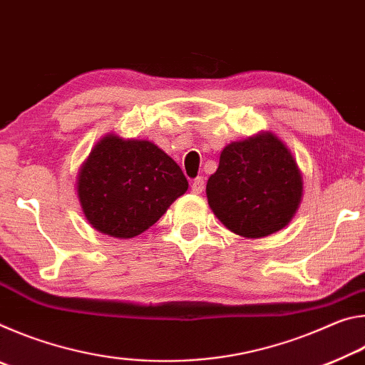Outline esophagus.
<instances>
[{
    "instance_id": "34e87169",
    "label": "esophagus",
    "mask_w": 365,
    "mask_h": 365,
    "mask_svg": "<svg viewBox=\"0 0 365 365\" xmlns=\"http://www.w3.org/2000/svg\"><path fill=\"white\" fill-rule=\"evenodd\" d=\"M205 190V178L202 177H196L193 182H191V191L196 195H200L201 191Z\"/></svg>"
}]
</instances>
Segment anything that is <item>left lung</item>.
<instances>
[{"instance_id": "8db88e82", "label": "left lung", "mask_w": 365, "mask_h": 365, "mask_svg": "<svg viewBox=\"0 0 365 365\" xmlns=\"http://www.w3.org/2000/svg\"><path fill=\"white\" fill-rule=\"evenodd\" d=\"M206 195L228 230L262 238L293 219L302 197V175L287 145L272 132H261L224 148Z\"/></svg>"}]
</instances>
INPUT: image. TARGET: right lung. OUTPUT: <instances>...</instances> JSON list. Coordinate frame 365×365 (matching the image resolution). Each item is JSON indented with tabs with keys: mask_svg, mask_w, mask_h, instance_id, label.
Returning a JSON list of instances; mask_svg holds the SVG:
<instances>
[{
	"mask_svg": "<svg viewBox=\"0 0 365 365\" xmlns=\"http://www.w3.org/2000/svg\"><path fill=\"white\" fill-rule=\"evenodd\" d=\"M187 190L182 169L160 148L114 133L98 141L77 177L85 219L114 238L143 233Z\"/></svg>",
	"mask_w": 365,
	"mask_h": 365,
	"instance_id": "right-lung-1",
	"label": "right lung"
}]
</instances>
